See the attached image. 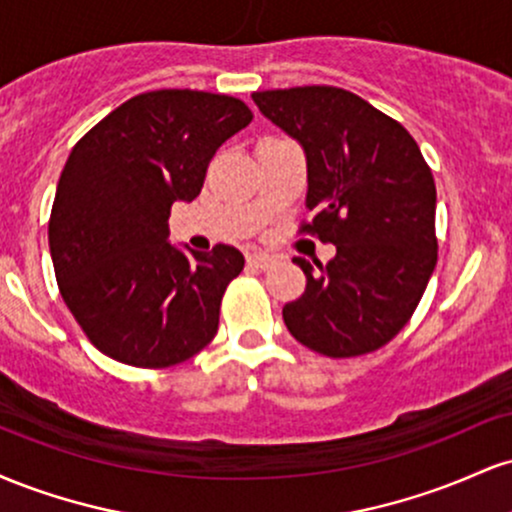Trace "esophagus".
I'll return each mask as SVG.
<instances>
[{
    "label": "esophagus",
    "instance_id": "34e87169",
    "mask_svg": "<svg viewBox=\"0 0 512 512\" xmlns=\"http://www.w3.org/2000/svg\"><path fill=\"white\" fill-rule=\"evenodd\" d=\"M248 264L255 269H269L274 264V257L267 255V252H252V255H248Z\"/></svg>",
    "mask_w": 512,
    "mask_h": 512
}]
</instances>
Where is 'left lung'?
<instances>
[{
  "mask_svg": "<svg viewBox=\"0 0 512 512\" xmlns=\"http://www.w3.org/2000/svg\"><path fill=\"white\" fill-rule=\"evenodd\" d=\"M308 161L301 233L337 245L327 264L296 257L305 293L284 305L303 346L330 358L370 354L414 315L438 260L436 182L397 120L337 86L252 93Z\"/></svg>",
  "mask_w": 512,
  "mask_h": 512,
  "instance_id": "1",
  "label": "left lung"
}]
</instances>
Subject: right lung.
Segmentation results:
<instances>
[{
    "instance_id": "obj_1",
    "label": "right lung",
    "mask_w": 512,
    "mask_h": 512,
    "mask_svg": "<svg viewBox=\"0 0 512 512\" xmlns=\"http://www.w3.org/2000/svg\"><path fill=\"white\" fill-rule=\"evenodd\" d=\"M250 120L233 96L161 88L76 142L52 202L50 255L64 303L105 356L168 368L214 339L245 257L221 243L185 255L168 243V216L202 192L216 149Z\"/></svg>"
}]
</instances>
